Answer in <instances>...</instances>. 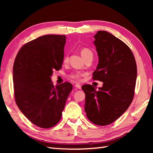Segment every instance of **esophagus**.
<instances>
[{
  "label": "esophagus",
  "mask_w": 153,
  "mask_h": 153,
  "mask_svg": "<svg viewBox=\"0 0 153 153\" xmlns=\"http://www.w3.org/2000/svg\"><path fill=\"white\" fill-rule=\"evenodd\" d=\"M75 87H76L77 89H82V86H81V85H79V84H78V83L76 84V85H75Z\"/></svg>",
  "instance_id": "34e87169"
}]
</instances>
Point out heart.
Here are the masks:
<instances>
[{
  "mask_svg": "<svg viewBox=\"0 0 153 153\" xmlns=\"http://www.w3.org/2000/svg\"><path fill=\"white\" fill-rule=\"evenodd\" d=\"M90 54H93V53H92L91 51L89 50V48H83L82 50H81V55H82L84 59H85L87 56H88ZM68 60V56H65L64 58V62H66ZM83 76V73L80 72V71H76V72L71 74L70 75V77L76 81H80Z\"/></svg>",
  "mask_w": 153,
  "mask_h": 153,
  "instance_id": "1",
  "label": "heart"
}]
</instances>
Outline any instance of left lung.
<instances>
[{
  "label": "left lung",
  "mask_w": 153,
  "mask_h": 153,
  "mask_svg": "<svg viewBox=\"0 0 153 153\" xmlns=\"http://www.w3.org/2000/svg\"><path fill=\"white\" fill-rule=\"evenodd\" d=\"M93 43L99 64L93 79L103 82L97 90L84 85L85 112L87 118L98 126L114 122L124 113L131 103L137 78V65L130 48L108 32L99 31Z\"/></svg>",
  "instance_id": "obj_1"
}]
</instances>
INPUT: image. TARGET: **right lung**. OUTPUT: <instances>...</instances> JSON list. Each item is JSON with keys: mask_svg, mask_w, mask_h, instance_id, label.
Instances as JSON below:
<instances>
[{"mask_svg": "<svg viewBox=\"0 0 153 153\" xmlns=\"http://www.w3.org/2000/svg\"><path fill=\"white\" fill-rule=\"evenodd\" d=\"M66 36L47 35L24 45L15 58L13 82L16 105L30 122L41 128L60 121L72 85L66 82L54 87V70L64 60Z\"/></svg>", "mask_w": 153, "mask_h": 153, "instance_id": "1", "label": "right lung"}]
</instances>
